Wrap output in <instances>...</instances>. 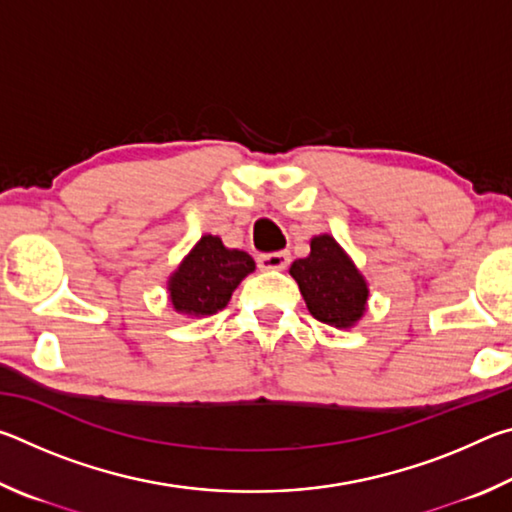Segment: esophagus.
<instances>
[{
  "label": "esophagus",
  "instance_id": "obj_1",
  "mask_svg": "<svg viewBox=\"0 0 512 512\" xmlns=\"http://www.w3.org/2000/svg\"><path fill=\"white\" fill-rule=\"evenodd\" d=\"M257 264L262 271H284L291 264V255L287 250H280V253H264L257 257Z\"/></svg>",
  "mask_w": 512,
  "mask_h": 512
}]
</instances>
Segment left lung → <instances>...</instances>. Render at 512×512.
Returning <instances> with one entry per match:
<instances>
[{
	"label": "left lung",
	"mask_w": 512,
	"mask_h": 512,
	"mask_svg": "<svg viewBox=\"0 0 512 512\" xmlns=\"http://www.w3.org/2000/svg\"><path fill=\"white\" fill-rule=\"evenodd\" d=\"M309 246V255L289 268L309 314L325 325L354 327L368 309V280L332 235L311 237Z\"/></svg>",
	"instance_id": "obj_1"
}]
</instances>
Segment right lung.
<instances>
[{"label":"right lung","instance_id":"1","mask_svg":"<svg viewBox=\"0 0 512 512\" xmlns=\"http://www.w3.org/2000/svg\"><path fill=\"white\" fill-rule=\"evenodd\" d=\"M255 271L244 250L225 248L221 237L203 235L169 275L167 293L176 314L205 318L228 305L241 280Z\"/></svg>","mask_w":512,"mask_h":512}]
</instances>
